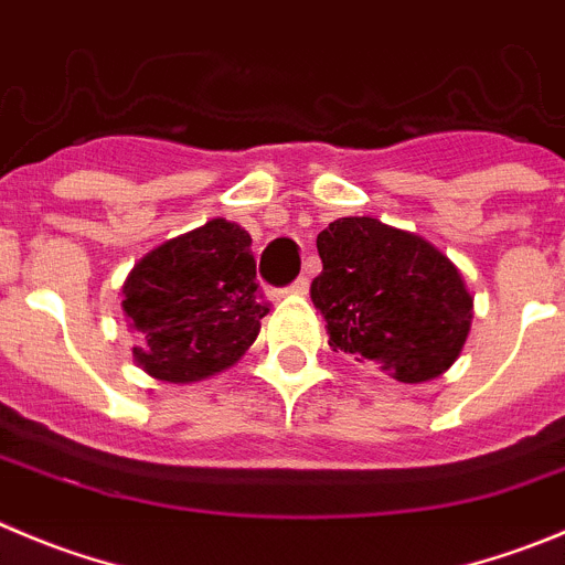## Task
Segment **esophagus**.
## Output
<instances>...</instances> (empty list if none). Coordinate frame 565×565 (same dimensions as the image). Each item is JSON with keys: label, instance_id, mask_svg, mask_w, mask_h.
I'll list each match as a JSON object with an SVG mask.
<instances>
[{"label": "esophagus", "instance_id": "34e87169", "mask_svg": "<svg viewBox=\"0 0 565 565\" xmlns=\"http://www.w3.org/2000/svg\"><path fill=\"white\" fill-rule=\"evenodd\" d=\"M307 292H309V278H303V276H300L292 287H289V295H298V298H303Z\"/></svg>", "mask_w": 565, "mask_h": 565}]
</instances>
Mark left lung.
<instances>
[{"label":"left lung","mask_w":565,"mask_h":565,"mask_svg":"<svg viewBox=\"0 0 565 565\" xmlns=\"http://www.w3.org/2000/svg\"><path fill=\"white\" fill-rule=\"evenodd\" d=\"M312 303L331 351L420 384L449 371L468 340L473 295L440 247L376 217H340L318 234Z\"/></svg>","instance_id":"8db88e82"}]
</instances>
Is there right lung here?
Here are the masks:
<instances>
[{
	"label": "right lung",
	"instance_id": "1",
	"mask_svg": "<svg viewBox=\"0 0 565 565\" xmlns=\"http://www.w3.org/2000/svg\"><path fill=\"white\" fill-rule=\"evenodd\" d=\"M250 234L225 217L172 236L122 284L134 362L167 384H192L245 356L267 315L258 303Z\"/></svg>",
	"mask_w": 565,
	"mask_h": 565
}]
</instances>
